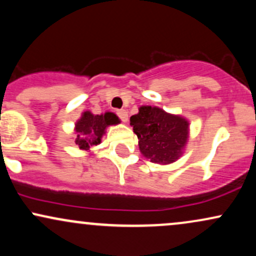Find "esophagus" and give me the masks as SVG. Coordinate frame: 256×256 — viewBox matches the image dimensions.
I'll return each instance as SVG.
<instances>
[{
    "label": "esophagus",
    "mask_w": 256,
    "mask_h": 256,
    "mask_svg": "<svg viewBox=\"0 0 256 256\" xmlns=\"http://www.w3.org/2000/svg\"><path fill=\"white\" fill-rule=\"evenodd\" d=\"M116 114H118V116L120 118V120H122V122H126L128 120V112H126L125 110H116Z\"/></svg>",
    "instance_id": "obj_1"
}]
</instances>
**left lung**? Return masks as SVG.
Returning a JSON list of instances; mask_svg holds the SVG:
<instances>
[{
  "mask_svg": "<svg viewBox=\"0 0 256 256\" xmlns=\"http://www.w3.org/2000/svg\"><path fill=\"white\" fill-rule=\"evenodd\" d=\"M143 156L152 162L168 165L183 154L189 138V122L158 107L142 106L130 118Z\"/></svg>",
  "mask_w": 256,
  "mask_h": 256,
  "instance_id": "8db88e82",
  "label": "left lung"
}]
</instances>
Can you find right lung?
Listing matches in <instances>:
<instances>
[{"mask_svg": "<svg viewBox=\"0 0 256 256\" xmlns=\"http://www.w3.org/2000/svg\"><path fill=\"white\" fill-rule=\"evenodd\" d=\"M118 116L112 112L104 114H92L86 110L82 114L80 119L76 122V144L80 149L89 150L90 146L101 143V138L106 134V128L110 125L119 124Z\"/></svg>", "mask_w": 256, "mask_h": 256, "instance_id": "right-lung-1", "label": "right lung"}]
</instances>
